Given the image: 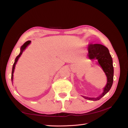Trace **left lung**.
<instances>
[{
  "label": "left lung",
  "instance_id": "left-lung-1",
  "mask_svg": "<svg viewBox=\"0 0 128 128\" xmlns=\"http://www.w3.org/2000/svg\"><path fill=\"white\" fill-rule=\"evenodd\" d=\"M88 57L90 59H96L102 68L107 77V83L104 88L103 92L97 98H88L83 96L90 100H98L101 99L109 92L112 87L114 81V66L112 59L109 50L107 47L100 44H89L88 45Z\"/></svg>",
  "mask_w": 128,
  "mask_h": 128
}]
</instances>
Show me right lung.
I'll return each mask as SVG.
<instances>
[{
  "label": "right lung",
  "mask_w": 128,
  "mask_h": 128,
  "mask_svg": "<svg viewBox=\"0 0 128 128\" xmlns=\"http://www.w3.org/2000/svg\"><path fill=\"white\" fill-rule=\"evenodd\" d=\"M30 42H31V41L30 40H28L27 42H26L22 46H21V51H20V53L19 55L17 56V57L16 58V59H15V61H14V65H13V67H12V75H11V79H12V81L13 80V74H14V68H15V66H16V62H17V60H18V58H20V56H21V54H22V52L24 51V50L26 48V47L28 45H29Z\"/></svg>",
  "instance_id": "right-lung-1"
}]
</instances>
